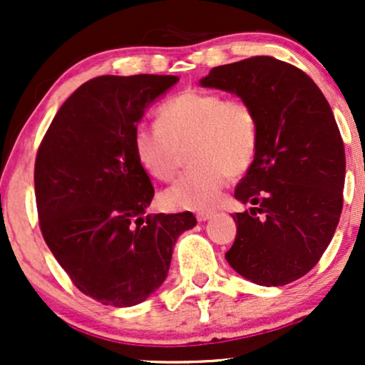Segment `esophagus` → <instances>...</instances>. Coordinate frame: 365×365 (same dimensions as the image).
<instances>
[{"instance_id":"34e87169","label":"esophagus","mask_w":365,"mask_h":365,"mask_svg":"<svg viewBox=\"0 0 365 365\" xmlns=\"http://www.w3.org/2000/svg\"><path fill=\"white\" fill-rule=\"evenodd\" d=\"M212 215H215V212H212V211H200V212H197V221H200V223H202V221H207Z\"/></svg>"}]
</instances>
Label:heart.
I'll return each mask as SVG.
<instances>
[{"label": "heart", "mask_w": 365, "mask_h": 365, "mask_svg": "<svg viewBox=\"0 0 365 365\" xmlns=\"http://www.w3.org/2000/svg\"><path fill=\"white\" fill-rule=\"evenodd\" d=\"M158 128L133 133V154L149 177L171 182L183 150L192 168L163 194L170 209L202 211L215 206L226 178L250 168L259 149V120L244 99L212 91H183L163 103Z\"/></svg>", "instance_id": "heart-1"}]
</instances>
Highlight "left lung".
Listing matches in <instances>:
<instances>
[{"label":"left lung","mask_w":365,"mask_h":365,"mask_svg":"<svg viewBox=\"0 0 365 365\" xmlns=\"http://www.w3.org/2000/svg\"><path fill=\"white\" fill-rule=\"evenodd\" d=\"M202 87L237 94L259 120V149L235 199L237 237L226 261L262 287H283L319 262L343 207L345 148L319 87L297 66L252 56L212 68Z\"/></svg>","instance_id":"1"}]
</instances>
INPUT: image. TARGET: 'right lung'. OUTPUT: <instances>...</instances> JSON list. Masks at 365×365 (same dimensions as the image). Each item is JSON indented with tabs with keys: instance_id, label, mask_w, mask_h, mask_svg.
<instances>
[{
	"instance_id": "right-lung-1",
	"label": "right lung",
	"mask_w": 365,
	"mask_h": 365,
	"mask_svg": "<svg viewBox=\"0 0 365 365\" xmlns=\"http://www.w3.org/2000/svg\"><path fill=\"white\" fill-rule=\"evenodd\" d=\"M175 75H103L58 110L36 158L43 237L83 295L132 307L168 276L177 238L192 212L145 215L154 187L133 154V133Z\"/></svg>"
}]
</instances>
